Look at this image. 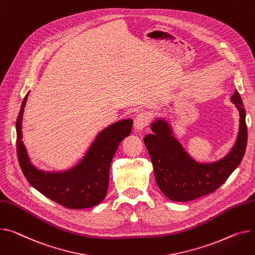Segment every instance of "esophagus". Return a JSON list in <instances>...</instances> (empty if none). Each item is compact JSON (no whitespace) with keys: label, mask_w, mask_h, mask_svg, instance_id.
Wrapping results in <instances>:
<instances>
[{"label":"esophagus","mask_w":255,"mask_h":255,"mask_svg":"<svg viewBox=\"0 0 255 255\" xmlns=\"http://www.w3.org/2000/svg\"><path fill=\"white\" fill-rule=\"evenodd\" d=\"M148 125V118L145 114L140 113L134 118V128L136 131H142Z\"/></svg>","instance_id":"obj_1"}]
</instances>
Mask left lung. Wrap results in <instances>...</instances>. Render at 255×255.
Wrapping results in <instances>:
<instances>
[{
    "mask_svg": "<svg viewBox=\"0 0 255 255\" xmlns=\"http://www.w3.org/2000/svg\"><path fill=\"white\" fill-rule=\"evenodd\" d=\"M240 114L237 140L229 154L213 163H199L185 151L164 119L150 124L152 134L145 135L144 144L154 166L159 189L171 201L188 202L213 193L241 163L247 145L245 109L238 91L231 97Z\"/></svg>",
    "mask_w": 255,
    "mask_h": 255,
    "instance_id": "8db88e82",
    "label": "left lung"
}]
</instances>
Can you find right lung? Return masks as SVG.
I'll return each mask as SVG.
<instances>
[{
  "label": "right lung",
  "mask_w": 255,
  "mask_h": 255,
  "mask_svg": "<svg viewBox=\"0 0 255 255\" xmlns=\"http://www.w3.org/2000/svg\"><path fill=\"white\" fill-rule=\"evenodd\" d=\"M28 93L16 121L17 156L25 178L37 191L63 207L84 209L98 205L107 196L112 160L119 144L130 135L133 121L126 119L105 128L86 155L69 170L43 171L31 164L21 140L22 116Z\"/></svg>",
  "instance_id": "obj_1"
}]
</instances>
